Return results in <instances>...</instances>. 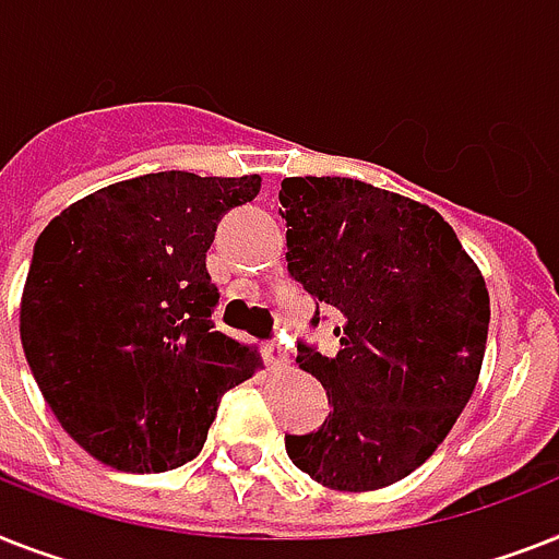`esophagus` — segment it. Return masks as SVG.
<instances>
[{
  "mask_svg": "<svg viewBox=\"0 0 559 559\" xmlns=\"http://www.w3.org/2000/svg\"><path fill=\"white\" fill-rule=\"evenodd\" d=\"M264 356H266V361H270L272 370H287L289 367V353L281 347V342H266Z\"/></svg>",
  "mask_w": 559,
  "mask_h": 559,
  "instance_id": "obj_1",
  "label": "esophagus"
}]
</instances>
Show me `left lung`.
I'll return each mask as SVG.
<instances>
[{
  "instance_id": "8db88e82",
  "label": "left lung",
  "mask_w": 559,
  "mask_h": 559,
  "mask_svg": "<svg viewBox=\"0 0 559 559\" xmlns=\"http://www.w3.org/2000/svg\"><path fill=\"white\" fill-rule=\"evenodd\" d=\"M278 201L289 275L342 316L335 356L301 342L295 358L333 411L284 444L316 483L376 491L419 468L468 405L491 321L483 272L437 209L353 177H287Z\"/></svg>"
}]
</instances>
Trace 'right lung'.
<instances>
[{
  "instance_id": "right-lung-1",
  "label": "right lung",
  "mask_w": 559,
  "mask_h": 559,
  "mask_svg": "<svg viewBox=\"0 0 559 559\" xmlns=\"http://www.w3.org/2000/svg\"><path fill=\"white\" fill-rule=\"evenodd\" d=\"M261 177L157 171L106 186L36 238L20 307L22 350L83 451L129 474L194 460L226 390L258 353L212 321L206 249Z\"/></svg>"
}]
</instances>
